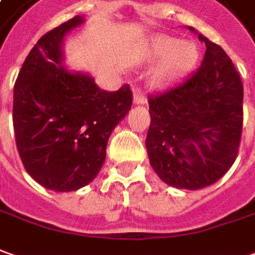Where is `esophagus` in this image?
<instances>
[{
    "label": "esophagus",
    "instance_id": "esophagus-1",
    "mask_svg": "<svg viewBox=\"0 0 255 255\" xmlns=\"http://www.w3.org/2000/svg\"><path fill=\"white\" fill-rule=\"evenodd\" d=\"M134 103L135 105H145L146 103V96L139 89H136L134 93Z\"/></svg>",
    "mask_w": 255,
    "mask_h": 255
}]
</instances>
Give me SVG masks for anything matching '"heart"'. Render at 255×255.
<instances>
[{"label": "heart", "instance_id": "b5f03b06", "mask_svg": "<svg viewBox=\"0 0 255 255\" xmlns=\"http://www.w3.org/2000/svg\"><path fill=\"white\" fill-rule=\"evenodd\" d=\"M143 58L148 62L163 60L155 75L156 85H167L194 68L198 60V48L191 41L180 43L174 37L155 36L143 47Z\"/></svg>", "mask_w": 255, "mask_h": 255}]
</instances>
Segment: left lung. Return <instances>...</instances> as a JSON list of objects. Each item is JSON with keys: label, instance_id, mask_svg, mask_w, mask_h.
Segmentation results:
<instances>
[{"label": "left lung", "instance_id": "left-lung-1", "mask_svg": "<svg viewBox=\"0 0 255 255\" xmlns=\"http://www.w3.org/2000/svg\"><path fill=\"white\" fill-rule=\"evenodd\" d=\"M190 30L194 29L190 26ZM207 51L191 77L149 95L146 150L166 184L200 190L232 167L243 129V84L223 48L200 34Z\"/></svg>", "mask_w": 255, "mask_h": 255}]
</instances>
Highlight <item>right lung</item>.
Segmentation results:
<instances>
[{
    "mask_svg": "<svg viewBox=\"0 0 255 255\" xmlns=\"http://www.w3.org/2000/svg\"><path fill=\"white\" fill-rule=\"evenodd\" d=\"M84 23L74 16L41 36L13 86V131L26 171L40 186L75 191L98 176L109 136L132 106L126 84L102 91L95 79L64 68L65 34Z\"/></svg>",
    "mask_w": 255,
    "mask_h": 255,
    "instance_id": "obj_1",
    "label": "right lung"
}]
</instances>
